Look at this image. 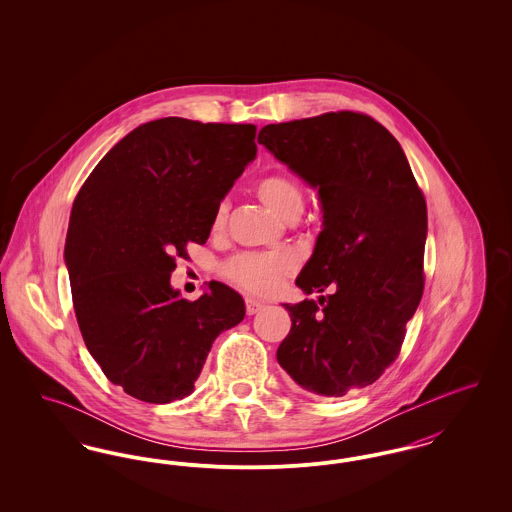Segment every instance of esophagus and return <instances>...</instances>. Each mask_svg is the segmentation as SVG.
Returning <instances> with one entry per match:
<instances>
[{
	"instance_id": "1",
	"label": "esophagus",
	"mask_w": 512,
	"mask_h": 512,
	"mask_svg": "<svg viewBox=\"0 0 512 512\" xmlns=\"http://www.w3.org/2000/svg\"><path fill=\"white\" fill-rule=\"evenodd\" d=\"M263 307H265V303H263V301H259V299H251V297H247V299H245V311H247V315H255V313H259Z\"/></svg>"
}]
</instances>
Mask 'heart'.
<instances>
[{
    "label": "heart",
    "mask_w": 512,
    "mask_h": 512,
    "mask_svg": "<svg viewBox=\"0 0 512 512\" xmlns=\"http://www.w3.org/2000/svg\"><path fill=\"white\" fill-rule=\"evenodd\" d=\"M255 192L259 199L284 220H295L305 205V194L297 180L286 174L263 176ZM226 220V203H219L215 209L213 226L220 228ZM295 268V261L286 253H242L226 265L230 280L240 284L245 290L255 293H268L278 288L284 276Z\"/></svg>",
    "instance_id": "b5f03b06"
}]
</instances>
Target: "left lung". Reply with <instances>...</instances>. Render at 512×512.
Wrapping results in <instances>:
<instances>
[{
	"label": "left lung",
	"instance_id": "8db88e82",
	"mask_svg": "<svg viewBox=\"0 0 512 512\" xmlns=\"http://www.w3.org/2000/svg\"><path fill=\"white\" fill-rule=\"evenodd\" d=\"M259 144L318 190L322 230L284 303L292 330L276 359L322 397L374 384L397 359L424 290L426 201L399 142L363 113L267 124Z\"/></svg>",
	"mask_w": 512,
	"mask_h": 512
}]
</instances>
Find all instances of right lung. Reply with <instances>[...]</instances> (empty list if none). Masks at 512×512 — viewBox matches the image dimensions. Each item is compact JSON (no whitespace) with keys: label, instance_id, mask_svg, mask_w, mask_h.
Returning a JSON list of instances; mask_svg holds the SVG:
<instances>
[{"label":"right lung","instance_id":"right-lung-1","mask_svg":"<svg viewBox=\"0 0 512 512\" xmlns=\"http://www.w3.org/2000/svg\"><path fill=\"white\" fill-rule=\"evenodd\" d=\"M253 124L167 117L113 147L76 195L65 242L74 313L103 374L146 403L194 391L213 341L245 317L220 282L188 301L174 255L205 244L215 209L257 155Z\"/></svg>","mask_w":512,"mask_h":512}]
</instances>
